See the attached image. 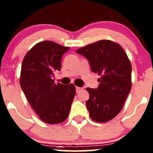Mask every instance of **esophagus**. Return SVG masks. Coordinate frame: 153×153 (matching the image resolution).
<instances>
[{
  "label": "esophagus",
  "mask_w": 153,
  "mask_h": 153,
  "mask_svg": "<svg viewBox=\"0 0 153 153\" xmlns=\"http://www.w3.org/2000/svg\"><path fill=\"white\" fill-rule=\"evenodd\" d=\"M82 87H76V91L77 93H78V92H79L80 91H82Z\"/></svg>",
  "instance_id": "1"
}]
</instances>
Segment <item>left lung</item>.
<instances>
[{
  "label": "left lung",
  "mask_w": 153,
  "mask_h": 153,
  "mask_svg": "<svg viewBox=\"0 0 153 153\" xmlns=\"http://www.w3.org/2000/svg\"><path fill=\"white\" fill-rule=\"evenodd\" d=\"M87 58L91 69L98 74L97 89L86 88L90 98L86 102L90 116L96 122H107L123 108L131 88V64L119 44L102 39L78 49Z\"/></svg>",
  "instance_id": "8db88e82"
}]
</instances>
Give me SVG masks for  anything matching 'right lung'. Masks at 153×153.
Wrapping results in <instances>:
<instances>
[{
    "label": "right lung",
    "mask_w": 153,
    "mask_h": 153,
    "mask_svg": "<svg viewBox=\"0 0 153 153\" xmlns=\"http://www.w3.org/2000/svg\"><path fill=\"white\" fill-rule=\"evenodd\" d=\"M69 50L52 41L38 42L22 61L20 85L39 118L49 124L62 123L68 118L76 88L55 83L54 71H61L63 55Z\"/></svg>",
    "instance_id": "obj_1"
}]
</instances>
